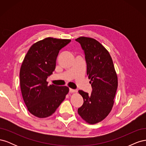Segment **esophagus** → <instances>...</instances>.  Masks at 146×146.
I'll list each match as a JSON object with an SVG mask.
<instances>
[{"instance_id":"34e87169","label":"esophagus","mask_w":146,"mask_h":146,"mask_svg":"<svg viewBox=\"0 0 146 146\" xmlns=\"http://www.w3.org/2000/svg\"><path fill=\"white\" fill-rule=\"evenodd\" d=\"M69 91H70V92H77V90L71 89V88H70V89H69Z\"/></svg>"}]
</instances>
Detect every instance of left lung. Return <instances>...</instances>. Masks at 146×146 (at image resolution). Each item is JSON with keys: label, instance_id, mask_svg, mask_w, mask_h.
<instances>
[{"label": "left lung", "instance_id": "8db88e82", "mask_svg": "<svg viewBox=\"0 0 146 146\" xmlns=\"http://www.w3.org/2000/svg\"><path fill=\"white\" fill-rule=\"evenodd\" d=\"M76 40L85 53L86 73L92 88L90 94L78 91L84 102L78 113L87 123L95 124L103 121L113 108L117 88V74L111 56L101 43L85 36Z\"/></svg>", "mask_w": 146, "mask_h": 146}]
</instances>
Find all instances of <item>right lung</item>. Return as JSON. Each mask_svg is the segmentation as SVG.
I'll return each mask as SVG.
<instances>
[{
	"mask_svg": "<svg viewBox=\"0 0 146 146\" xmlns=\"http://www.w3.org/2000/svg\"><path fill=\"white\" fill-rule=\"evenodd\" d=\"M70 39L46 38L30 47L20 69L22 95L29 111L39 118L54 114L69 92V88L48 85L60 50Z\"/></svg>",
	"mask_w": 146,
	"mask_h": 146,
	"instance_id": "right-lung-1",
	"label": "right lung"
}]
</instances>
